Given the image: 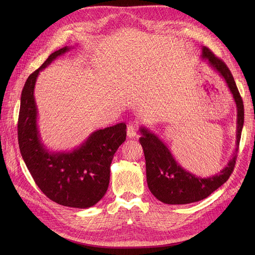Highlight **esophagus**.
<instances>
[{
    "label": "esophagus",
    "mask_w": 255,
    "mask_h": 255,
    "mask_svg": "<svg viewBox=\"0 0 255 255\" xmlns=\"http://www.w3.org/2000/svg\"><path fill=\"white\" fill-rule=\"evenodd\" d=\"M137 126L136 124H129L128 127H127V136L132 138V137H135L137 135Z\"/></svg>",
    "instance_id": "obj_1"
}]
</instances>
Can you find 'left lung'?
Masks as SVG:
<instances>
[{"instance_id": "1", "label": "left lung", "mask_w": 255, "mask_h": 255, "mask_svg": "<svg viewBox=\"0 0 255 255\" xmlns=\"http://www.w3.org/2000/svg\"><path fill=\"white\" fill-rule=\"evenodd\" d=\"M202 58L216 70L231 90L237 104V149L230 162L217 175L209 178L196 177L177 163L167 146L154 133L141 127L139 142L143 149L146 182L152 194L160 202L168 205H186L202 200L217 190L229 178L236 165L237 152L244 124V104L234 76L226 64L206 46Z\"/></svg>"}]
</instances>
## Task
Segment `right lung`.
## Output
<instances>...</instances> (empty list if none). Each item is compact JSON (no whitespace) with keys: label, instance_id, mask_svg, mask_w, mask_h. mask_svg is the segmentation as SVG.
<instances>
[{"label":"right lung","instance_id":"1","mask_svg":"<svg viewBox=\"0 0 255 255\" xmlns=\"http://www.w3.org/2000/svg\"><path fill=\"white\" fill-rule=\"evenodd\" d=\"M69 49L65 46L52 52L26 79L20 97L17 136L23 161L40 190L59 205L86 209L96 205L109 188L111 163L126 139V124L93 132L72 152L55 153L44 148L37 126L36 79L40 71Z\"/></svg>","mask_w":255,"mask_h":255}]
</instances>
